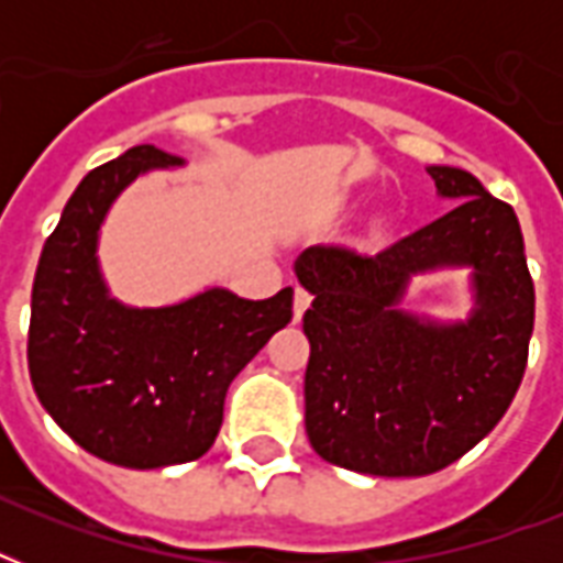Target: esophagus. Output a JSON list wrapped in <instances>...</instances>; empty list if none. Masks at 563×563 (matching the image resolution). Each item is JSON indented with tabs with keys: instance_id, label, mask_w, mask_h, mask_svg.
Returning <instances> with one entry per match:
<instances>
[{
	"instance_id": "obj_1",
	"label": "esophagus",
	"mask_w": 563,
	"mask_h": 563,
	"mask_svg": "<svg viewBox=\"0 0 563 563\" xmlns=\"http://www.w3.org/2000/svg\"><path fill=\"white\" fill-rule=\"evenodd\" d=\"M309 303H312V295H309V289H303V286H295V321H300V318H303V312L309 309Z\"/></svg>"
}]
</instances>
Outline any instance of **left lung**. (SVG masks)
Returning <instances> with one entry per match:
<instances>
[{"instance_id": "left-lung-1", "label": "left lung", "mask_w": 563, "mask_h": 563, "mask_svg": "<svg viewBox=\"0 0 563 563\" xmlns=\"http://www.w3.org/2000/svg\"><path fill=\"white\" fill-rule=\"evenodd\" d=\"M455 207L379 254L312 245L298 280L309 444L324 462L368 476H427L459 462L515 400L534 327V283L511 203L471 172L429 166ZM471 264L477 309L432 325L396 309L411 273Z\"/></svg>"}]
</instances>
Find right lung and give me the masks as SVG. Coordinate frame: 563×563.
I'll return each mask as SVG.
<instances>
[{
    "instance_id": "obj_1",
    "label": "right lung",
    "mask_w": 563,
    "mask_h": 563,
    "mask_svg": "<svg viewBox=\"0 0 563 563\" xmlns=\"http://www.w3.org/2000/svg\"><path fill=\"white\" fill-rule=\"evenodd\" d=\"M180 163L134 145L92 169L46 239L31 289L29 374L43 409L87 453L134 471L201 459L233 376L291 321V289L268 300L210 289L163 309L108 298L96 260L104 212L136 175Z\"/></svg>"
}]
</instances>
